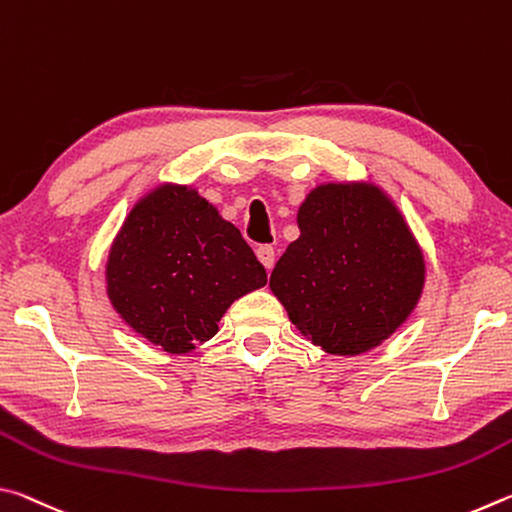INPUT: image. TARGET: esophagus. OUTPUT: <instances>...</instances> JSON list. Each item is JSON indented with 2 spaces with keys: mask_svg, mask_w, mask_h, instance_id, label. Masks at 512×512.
I'll use <instances>...</instances> for the list:
<instances>
[{
  "mask_svg": "<svg viewBox=\"0 0 512 512\" xmlns=\"http://www.w3.org/2000/svg\"><path fill=\"white\" fill-rule=\"evenodd\" d=\"M255 255H257L259 262L264 264L266 271L271 273V271H273V266H275V250H273V246H268V244H264V246H257Z\"/></svg>",
  "mask_w": 512,
  "mask_h": 512,
  "instance_id": "34e87169",
  "label": "esophagus"
}]
</instances>
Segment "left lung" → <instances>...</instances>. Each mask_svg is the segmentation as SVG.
Instances as JSON below:
<instances>
[{"mask_svg": "<svg viewBox=\"0 0 512 512\" xmlns=\"http://www.w3.org/2000/svg\"><path fill=\"white\" fill-rule=\"evenodd\" d=\"M300 237L271 273L291 323L329 354L386 341L420 300L424 257L379 187L320 185L298 210Z\"/></svg>", "mask_w": 512, "mask_h": 512, "instance_id": "8db88e82", "label": "left lung"}]
</instances>
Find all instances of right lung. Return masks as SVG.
<instances>
[{
  "label": "right lung",
  "mask_w": 512,
  "mask_h": 512,
  "mask_svg": "<svg viewBox=\"0 0 512 512\" xmlns=\"http://www.w3.org/2000/svg\"><path fill=\"white\" fill-rule=\"evenodd\" d=\"M106 282L112 307L137 334L185 354L219 332L232 302L264 287L266 271L196 189L162 185L128 214Z\"/></svg>",
  "instance_id": "1"
}]
</instances>
